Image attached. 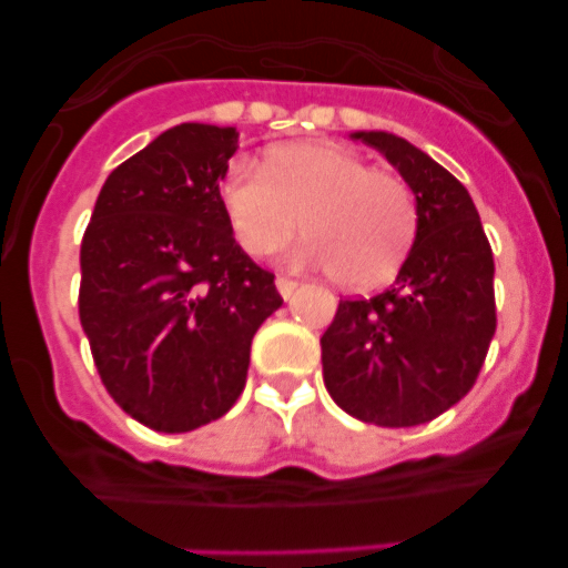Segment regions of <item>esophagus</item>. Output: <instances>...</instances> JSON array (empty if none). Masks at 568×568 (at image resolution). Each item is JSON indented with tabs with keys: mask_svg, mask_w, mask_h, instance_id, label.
I'll return each instance as SVG.
<instances>
[{
	"mask_svg": "<svg viewBox=\"0 0 568 568\" xmlns=\"http://www.w3.org/2000/svg\"><path fill=\"white\" fill-rule=\"evenodd\" d=\"M296 280L294 277H285V274H280L277 277V291H280V296H283V300H291V296H294V291H296Z\"/></svg>",
	"mask_w": 568,
	"mask_h": 568,
	"instance_id": "esophagus-1",
	"label": "esophagus"
}]
</instances>
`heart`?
Wrapping results in <instances>:
<instances>
[{
	"label": "heart",
	"instance_id": "obj_1",
	"mask_svg": "<svg viewBox=\"0 0 568 568\" xmlns=\"http://www.w3.org/2000/svg\"><path fill=\"white\" fill-rule=\"evenodd\" d=\"M233 236L250 255L302 239L288 257L332 272L341 288L390 283L417 239V200L404 178L379 173L335 145H285L266 168L236 162L222 181Z\"/></svg>",
	"mask_w": 568,
	"mask_h": 568
}]
</instances>
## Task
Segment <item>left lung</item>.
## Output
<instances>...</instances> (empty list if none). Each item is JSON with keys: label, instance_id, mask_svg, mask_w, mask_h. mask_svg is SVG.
I'll list each match as a JSON object with an SVG mask.
<instances>
[{"label": "left lung", "instance_id": "8db88e82", "mask_svg": "<svg viewBox=\"0 0 568 568\" xmlns=\"http://www.w3.org/2000/svg\"><path fill=\"white\" fill-rule=\"evenodd\" d=\"M404 175L417 200V239L395 285L341 300L321 335L324 385L363 423L420 426L473 390L497 329L495 257L467 189L420 148L357 131Z\"/></svg>", "mask_w": 568, "mask_h": 568}]
</instances>
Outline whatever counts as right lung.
I'll use <instances>...</instances> for the list:
<instances>
[{"mask_svg": "<svg viewBox=\"0 0 568 568\" xmlns=\"http://www.w3.org/2000/svg\"><path fill=\"white\" fill-rule=\"evenodd\" d=\"M239 131L181 123L109 173L82 239L79 318L114 404L142 426L192 432L247 385L274 274L233 239L220 194Z\"/></svg>", "mask_w": 568, "mask_h": 568, "instance_id": "obj_1", "label": "right lung"}]
</instances>
